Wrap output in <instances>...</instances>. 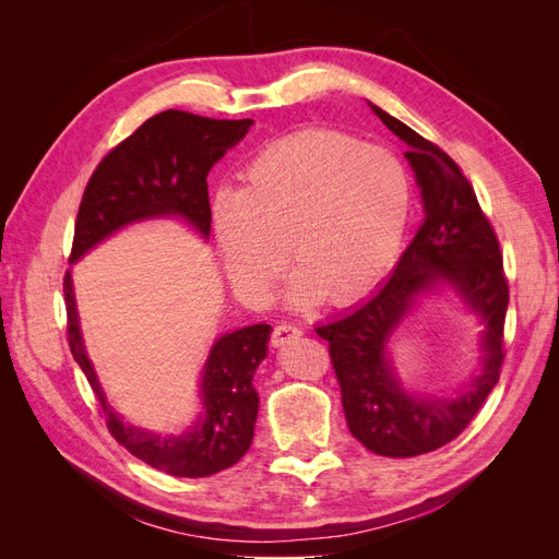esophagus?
<instances>
[{
	"label": "esophagus",
	"mask_w": 559,
	"mask_h": 559,
	"mask_svg": "<svg viewBox=\"0 0 559 559\" xmlns=\"http://www.w3.org/2000/svg\"><path fill=\"white\" fill-rule=\"evenodd\" d=\"M302 335V329L300 326H296V324H280V326H275L273 329V345L275 347H280V345H284V343H292V341H296V337H300Z\"/></svg>",
	"instance_id": "obj_1"
}]
</instances>
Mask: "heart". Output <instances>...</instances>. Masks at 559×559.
I'll list each match as a JSON object with an SVG mask.
<instances>
[{"mask_svg":"<svg viewBox=\"0 0 559 559\" xmlns=\"http://www.w3.org/2000/svg\"><path fill=\"white\" fill-rule=\"evenodd\" d=\"M411 179L396 156L337 132H306L263 148L238 193L218 195L214 228L230 282L265 300L298 265V306L359 298L396 259L411 216Z\"/></svg>","mask_w":559,"mask_h":559,"instance_id":"obj_1","label":"heart"}]
</instances>
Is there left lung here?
Wrapping results in <instances>:
<instances>
[{
    "instance_id": "1",
    "label": "left lung",
    "mask_w": 559,
    "mask_h": 559,
    "mask_svg": "<svg viewBox=\"0 0 559 559\" xmlns=\"http://www.w3.org/2000/svg\"><path fill=\"white\" fill-rule=\"evenodd\" d=\"M370 107L408 144L405 158L421 189L425 218L382 289L352 312L317 326V335L329 341L352 436L382 456H415L454 441L499 382L506 357L509 280L497 233L462 167L399 118L376 105ZM441 281L450 283L484 317L486 364L464 395L419 400L395 382L383 349L409 302Z\"/></svg>"
}]
</instances>
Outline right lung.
I'll return each instance as SVG.
<instances>
[{
	"label": "right lung",
	"mask_w": 559,
	"mask_h": 559,
	"mask_svg": "<svg viewBox=\"0 0 559 559\" xmlns=\"http://www.w3.org/2000/svg\"><path fill=\"white\" fill-rule=\"evenodd\" d=\"M251 123V118L216 121L177 109L151 116L130 138L116 144L91 175L76 214L70 263L118 228L151 216H181L207 238L212 226L207 175L212 165L245 138ZM62 292L67 343L118 443L144 464L177 478H205L242 460L259 415V394L251 380L265 357L267 324L218 337L202 376L200 425L186 436L163 438L123 425L109 411L81 343L70 273L62 280Z\"/></svg>",
	"instance_id": "right-lung-1"
}]
</instances>
